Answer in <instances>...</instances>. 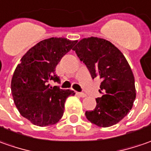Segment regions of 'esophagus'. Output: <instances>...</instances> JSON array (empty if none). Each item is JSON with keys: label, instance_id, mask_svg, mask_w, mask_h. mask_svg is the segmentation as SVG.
<instances>
[{"label": "esophagus", "instance_id": "34e87169", "mask_svg": "<svg viewBox=\"0 0 151 151\" xmlns=\"http://www.w3.org/2000/svg\"><path fill=\"white\" fill-rule=\"evenodd\" d=\"M76 94H77L79 96L82 97V98L86 96V94H85V93H83V92H76Z\"/></svg>", "mask_w": 151, "mask_h": 151}]
</instances>
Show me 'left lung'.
I'll return each mask as SVG.
<instances>
[{
  "label": "left lung",
  "mask_w": 151,
  "mask_h": 151,
  "mask_svg": "<svg viewBox=\"0 0 151 151\" xmlns=\"http://www.w3.org/2000/svg\"><path fill=\"white\" fill-rule=\"evenodd\" d=\"M73 50L86 65L92 79H101L93 111H86L91 123L100 127L117 124L131 110L135 100L134 78L129 63L120 50L110 41L98 38H84Z\"/></svg>",
  "instance_id": "left-lung-1"
}]
</instances>
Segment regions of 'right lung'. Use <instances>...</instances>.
Wrapping results in <instances>:
<instances>
[{
  "mask_svg": "<svg viewBox=\"0 0 151 151\" xmlns=\"http://www.w3.org/2000/svg\"><path fill=\"white\" fill-rule=\"evenodd\" d=\"M77 40L52 37L31 47L21 59L14 71L11 89L19 112L31 123L47 126L57 123L63 116L65 102L70 90L50 86L49 82L60 83L55 66Z\"/></svg>",
  "mask_w": 151,
  "mask_h": 151,
  "instance_id": "obj_1",
  "label": "right lung"
}]
</instances>
